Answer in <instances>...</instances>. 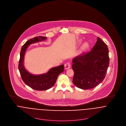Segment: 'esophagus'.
I'll list each match as a JSON object with an SVG mask.
<instances>
[{
	"instance_id": "34e87169",
	"label": "esophagus",
	"mask_w": 126,
	"mask_h": 126,
	"mask_svg": "<svg viewBox=\"0 0 126 126\" xmlns=\"http://www.w3.org/2000/svg\"><path fill=\"white\" fill-rule=\"evenodd\" d=\"M70 67H71V64L69 63H67L64 64V68L66 70L70 68Z\"/></svg>"
}]
</instances>
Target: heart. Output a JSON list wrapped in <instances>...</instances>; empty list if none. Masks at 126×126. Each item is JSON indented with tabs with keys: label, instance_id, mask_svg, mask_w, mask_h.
I'll return each instance as SVG.
<instances>
[{
	"label": "heart",
	"instance_id": "1",
	"mask_svg": "<svg viewBox=\"0 0 126 126\" xmlns=\"http://www.w3.org/2000/svg\"><path fill=\"white\" fill-rule=\"evenodd\" d=\"M83 46H84V47H87L88 46V44L87 43H84V44Z\"/></svg>",
	"mask_w": 126,
	"mask_h": 126
}]
</instances>
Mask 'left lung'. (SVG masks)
<instances>
[{"label":"left lung","instance_id":"8db88e82","mask_svg":"<svg viewBox=\"0 0 126 126\" xmlns=\"http://www.w3.org/2000/svg\"><path fill=\"white\" fill-rule=\"evenodd\" d=\"M72 62L74 85L83 90L93 89L105 77L109 65L108 47L98 37L91 51L84 52L74 58Z\"/></svg>","mask_w":126,"mask_h":126}]
</instances>
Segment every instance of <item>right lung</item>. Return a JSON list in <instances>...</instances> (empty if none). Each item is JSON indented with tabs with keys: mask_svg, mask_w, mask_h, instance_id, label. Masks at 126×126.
Instances as JSON below:
<instances>
[{
	"mask_svg": "<svg viewBox=\"0 0 126 126\" xmlns=\"http://www.w3.org/2000/svg\"><path fill=\"white\" fill-rule=\"evenodd\" d=\"M46 38V37L39 36L29 39L22 47L20 52L18 67L22 79L25 84L37 91H45L51 88L55 84L58 76L64 70V65L62 64L50 69L45 74L34 75L30 74L24 68L23 65L24 56L29 45L44 41Z\"/></svg>",
	"mask_w": 126,
	"mask_h": 126,
	"instance_id": "obj_1",
	"label": "right lung"
}]
</instances>
